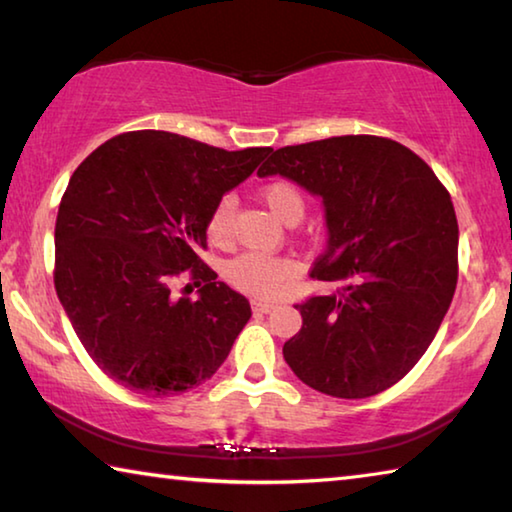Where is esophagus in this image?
<instances>
[{"mask_svg":"<svg viewBox=\"0 0 512 512\" xmlns=\"http://www.w3.org/2000/svg\"><path fill=\"white\" fill-rule=\"evenodd\" d=\"M277 305L271 300H255L253 302V309L259 311V314H268V311H273Z\"/></svg>","mask_w":512,"mask_h":512,"instance_id":"1","label":"esophagus"}]
</instances>
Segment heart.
<instances>
[{"label":"heart","mask_w":512,"mask_h":512,"mask_svg":"<svg viewBox=\"0 0 512 512\" xmlns=\"http://www.w3.org/2000/svg\"><path fill=\"white\" fill-rule=\"evenodd\" d=\"M259 196H262V201L277 219L287 223H296L302 212H305V196L289 180H271V183H266L259 189ZM232 212H235L232 198L223 196L221 201H216L210 214H207L205 232L212 244L225 246L230 241ZM291 273L293 266L287 259L262 253H244L230 259L228 266H225V277L232 282V287L259 298H268L277 293V289L289 280Z\"/></svg>","instance_id":"b5f03b06"}]
</instances>
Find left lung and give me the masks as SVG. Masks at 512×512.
I'll return each mask as SVG.
<instances>
[{
    "label": "left lung",
    "instance_id": "left-lung-1",
    "mask_svg": "<svg viewBox=\"0 0 512 512\" xmlns=\"http://www.w3.org/2000/svg\"><path fill=\"white\" fill-rule=\"evenodd\" d=\"M323 196L327 250L311 277L332 296L296 305L282 354L318 393L361 400L397 384L427 352L454 298L458 223L436 173L404 144L341 135L273 151L257 176Z\"/></svg>",
    "mask_w": 512,
    "mask_h": 512
}]
</instances>
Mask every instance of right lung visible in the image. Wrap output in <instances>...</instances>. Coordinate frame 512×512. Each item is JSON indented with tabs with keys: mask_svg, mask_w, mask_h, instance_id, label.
<instances>
[{
	"mask_svg": "<svg viewBox=\"0 0 512 512\" xmlns=\"http://www.w3.org/2000/svg\"><path fill=\"white\" fill-rule=\"evenodd\" d=\"M167 131L103 142L69 178L56 219L54 284L92 361L128 391L183 393L210 379L250 318L198 250L216 201L268 155ZM189 276L199 287L175 289Z\"/></svg>",
	"mask_w": 512,
	"mask_h": 512,
	"instance_id": "obj_1",
	"label": "right lung"
}]
</instances>
